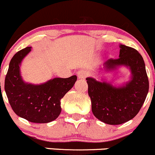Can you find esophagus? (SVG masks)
Instances as JSON below:
<instances>
[{
  "instance_id": "34e87169",
  "label": "esophagus",
  "mask_w": 155,
  "mask_h": 155,
  "mask_svg": "<svg viewBox=\"0 0 155 155\" xmlns=\"http://www.w3.org/2000/svg\"><path fill=\"white\" fill-rule=\"evenodd\" d=\"M77 75L79 79H84V78L87 77V71H84V70H79L77 72Z\"/></svg>"
}]
</instances>
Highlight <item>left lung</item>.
<instances>
[{
  "instance_id": "8db88e82",
  "label": "left lung",
  "mask_w": 155,
  "mask_h": 155,
  "mask_svg": "<svg viewBox=\"0 0 155 155\" xmlns=\"http://www.w3.org/2000/svg\"><path fill=\"white\" fill-rule=\"evenodd\" d=\"M120 47L118 59H108L105 63V68L129 66L133 74L129 83L116 88L93 78L86 79L93 114L99 120L111 125L121 124L133 119L142 108L149 89L145 62L140 53L128 46L120 45Z\"/></svg>"
}]
</instances>
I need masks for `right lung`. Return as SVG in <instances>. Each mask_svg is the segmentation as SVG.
Listing matches in <instances>:
<instances>
[{
    "mask_svg": "<svg viewBox=\"0 0 155 155\" xmlns=\"http://www.w3.org/2000/svg\"><path fill=\"white\" fill-rule=\"evenodd\" d=\"M31 50L25 47L13 56L4 89L10 106L18 116L32 123H49L60 114L61 99L72 88L77 76L54 78L41 85L25 84L20 76L19 65Z\"/></svg>",
    "mask_w": 155,
    "mask_h": 155,
    "instance_id": "add662e5",
    "label": "right lung"
}]
</instances>
